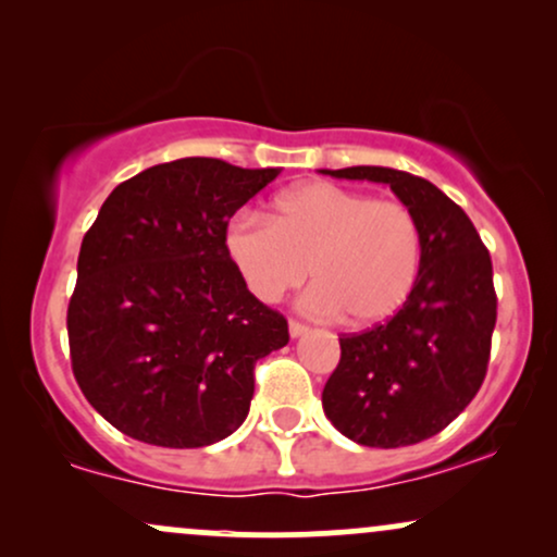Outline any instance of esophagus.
<instances>
[{
    "mask_svg": "<svg viewBox=\"0 0 557 557\" xmlns=\"http://www.w3.org/2000/svg\"><path fill=\"white\" fill-rule=\"evenodd\" d=\"M287 330H290V337H304L306 332H309V327H306V324L296 322V319H290V324H287Z\"/></svg>",
    "mask_w": 557,
    "mask_h": 557,
    "instance_id": "1",
    "label": "esophagus"
}]
</instances>
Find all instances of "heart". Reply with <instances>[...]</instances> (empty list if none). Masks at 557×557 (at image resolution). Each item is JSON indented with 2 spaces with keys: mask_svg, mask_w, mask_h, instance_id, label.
I'll return each instance as SVG.
<instances>
[{
  "mask_svg": "<svg viewBox=\"0 0 557 557\" xmlns=\"http://www.w3.org/2000/svg\"><path fill=\"white\" fill-rule=\"evenodd\" d=\"M227 253L248 290L277 300L317 280L304 309L374 327L403 309L421 270V227L400 201H374L335 183H304L277 196L272 222H230Z\"/></svg>",
  "mask_w": 557,
  "mask_h": 557,
  "instance_id": "obj_1",
  "label": "heart"
}]
</instances>
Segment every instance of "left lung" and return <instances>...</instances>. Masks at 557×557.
Here are the masks:
<instances>
[{
    "label": "left lung",
    "mask_w": 557,
    "mask_h": 557,
    "mask_svg": "<svg viewBox=\"0 0 557 557\" xmlns=\"http://www.w3.org/2000/svg\"><path fill=\"white\" fill-rule=\"evenodd\" d=\"M389 185L417 214L421 270L387 322L341 337L322 406L335 430L367 447L417 445L443 432L482 387L497 319L492 261L476 227L437 185L393 168L319 170Z\"/></svg>",
    "instance_id": "obj_1"
}]
</instances>
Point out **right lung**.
Returning a JSON list of instances; mask_svg holds the SVG:
<instances>
[{
  "label": "right lung",
  "instance_id": "obj_1",
  "mask_svg": "<svg viewBox=\"0 0 557 557\" xmlns=\"http://www.w3.org/2000/svg\"><path fill=\"white\" fill-rule=\"evenodd\" d=\"M280 175L188 157L101 203L67 306L73 374L127 437L207 447L246 421L253 367L290 341L227 253V222Z\"/></svg>",
  "mask_w": 557,
  "mask_h": 557
}]
</instances>
